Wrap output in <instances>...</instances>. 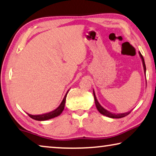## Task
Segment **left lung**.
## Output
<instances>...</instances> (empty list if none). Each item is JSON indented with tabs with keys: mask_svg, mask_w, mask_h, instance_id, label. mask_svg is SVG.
Returning <instances> with one entry per match:
<instances>
[{
	"mask_svg": "<svg viewBox=\"0 0 156 156\" xmlns=\"http://www.w3.org/2000/svg\"><path fill=\"white\" fill-rule=\"evenodd\" d=\"M139 55L140 56L141 59H142V65H143V67H144V72L146 75V65H145V62H144V60L143 56L142 55V54L140 53V52H139ZM93 94H94V101H95V104H96V107L97 108V110L98 112H99L101 114H102L103 115H105L106 117H110V118H113V119H119V118H122L126 116H127L128 115H129L130 112L131 111H128L127 112H124V113H113L111 112L110 111L107 110L105 109L103 106H101V105L98 102L97 98H96V96L95 94L94 91L93 90Z\"/></svg>",
	"mask_w": 156,
	"mask_h": 156,
	"instance_id": "8db88e82",
	"label": "left lung"
}]
</instances>
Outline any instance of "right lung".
<instances>
[{
    "label": "right lung",
    "mask_w": 156,
    "mask_h": 156,
    "mask_svg": "<svg viewBox=\"0 0 156 156\" xmlns=\"http://www.w3.org/2000/svg\"><path fill=\"white\" fill-rule=\"evenodd\" d=\"M69 91V90L66 91V94H65V97H64L62 101L61 102L60 105H59L55 110L51 111V112H50L43 114V115H30V114H28V116L30 117H31L32 119H33L37 120V121H46V120L51 119H53L54 117H58V116L61 115V113L62 112V111L64 110V109H65L66 98V95H67Z\"/></svg>",
    "instance_id": "add662e5"
}]
</instances>
